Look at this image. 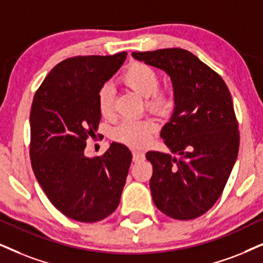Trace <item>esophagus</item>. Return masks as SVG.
Returning a JSON list of instances; mask_svg holds the SVG:
<instances>
[{
	"mask_svg": "<svg viewBox=\"0 0 263 263\" xmlns=\"http://www.w3.org/2000/svg\"><path fill=\"white\" fill-rule=\"evenodd\" d=\"M144 159V154H143V152L141 151H134L132 152V160L134 162H138Z\"/></svg>",
	"mask_w": 263,
	"mask_h": 263,
	"instance_id": "1",
	"label": "esophagus"
}]
</instances>
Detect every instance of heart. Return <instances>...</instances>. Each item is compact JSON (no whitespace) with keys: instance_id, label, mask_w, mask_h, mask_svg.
<instances>
[{"instance_id":"obj_1","label":"heart","mask_w":263,"mask_h":263,"mask_svg":"<svg viewBox=\"0 0 263 263\" xmlns=\"http://www.w3.org/2000/svg\"><path fill=\"white\" fill-rule=\"evenodd\" d=\"M121 80L138 95L147 97L145 105L149 110L162 112L171 107L170 93L167 89L158 87L159 74L153 66L141 62L131 63L122 74ZM97 105L99 112L104 118H111L114 115V91L109 85L102 86L98 91ZM155 128L156 124L153 119H127L112 128L111 138L127 147L141 148L151 141Z\"/></svg>"}]
</instances>
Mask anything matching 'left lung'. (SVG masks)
<instances>
[{
  "instance_id": "1",
  "label": "left lung",
  "mask_w": 263,
  "mask_h": 263,
  "mask_svg": "<svg viewBox=\"0 0 263 263\" xmlns=\"http://www.w3.org/2000/svg\"><path fill=\"white\" fill-rule=\"evenodd\" d=\"M132 57L171 78L175 108L160 136L172 154L148 152L156 208L193 220L221 197L239 151L238 121L229 89L217 72L182 48L134 52Z\"/></svg>"
}]
</instances>
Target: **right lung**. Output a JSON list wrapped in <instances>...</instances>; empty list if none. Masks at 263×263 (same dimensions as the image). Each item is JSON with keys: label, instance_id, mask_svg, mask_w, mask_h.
Masks as SVG:
<instances>
[{"label": "right lung", "instance_id": "obj_1", "mask_svg": "<svg viewBox=\"0 0 263 263\" xmlns=\"http://www.w3.org/2000/svg\"><path fill=\"white\" fill-rule=\"evenodd\" d=\"M127 53L79 55L54 66L36 91L30 111V159L36 179L55 209L92 223L116 210L132 154L112 142L87 158V138L101 121L98 91L124 64Z\"/></svg>", "mask_w": 263, "mask_h": 263}]
</instances>
